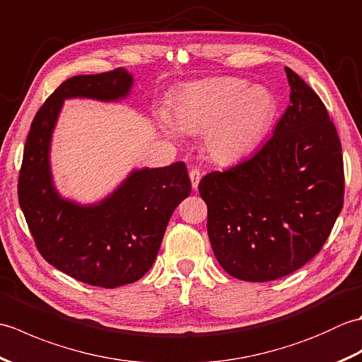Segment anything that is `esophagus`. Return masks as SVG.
I'll use <instances>...</instances> for the list:
<instances>
[{"instance_id": "34e87169", "label": "esophagus", "mask_w": 362, "mask_h": 362, "mask_svg": "<svg viewBox=\"0 0 362 362\" xmlns=\"http://www.w3.org/2000/svg\"><path fill=\"white\" fill-rule=\"evenodd\" d=\"M201 171L197 168H193L189 171V179H191V185H193V189H197L199 182H201Z\"/></svg>"}]
</instances>
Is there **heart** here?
Masks as SVG:
<instances>
[{"label": "heart", "mask_w": 362, "mask_h": 362, "mask_svg": "<svg viewBox=\"0 0 362 362\" xmlns=\"http://www.w3.org/2000/svg\"><path fill=\"white\" fill-rule=\"evenodd\" d=\"M275 99L266 88L249 87L238 78L196 82L177 99L175 126L163 118V126L175 135L204 134L205 151L221 165H232L258 148L271 126Z\"/></svg>", "instance_id": "obj_1"}]
</instances>
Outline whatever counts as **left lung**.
I'll return each mask as SVG.
<instances>
[{
    "label": "left lung",
    "instance_id": "left-lung-1",
    "mask_svg": "<svg viewBox=\"0 0 362 362\" xmlns=\"http://www.w3.org/2000/svg\"><path fill=\"white\" fill-rule=\"evenodd\" d=\"M284 71L291 105L274 135L250 158L199 183L214 257L244 281H272L305 266L344 205L336 127L316 91L291 68Z\"/></svg>",
    "mask_w": 362,
    "mask_h": 362
}]
</instances>
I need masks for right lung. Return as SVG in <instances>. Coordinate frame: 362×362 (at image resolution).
Returning a JSON list of instances; mask_svg holds the SVG:
<instances>
[{"instance_id":"right-lung-1","label":"right lung","mask_w":362,"mask_h":362,"mask_svg":"<svg viewBox=\"0 0 362 362\" xmlns=\"http://www.w3.org/2000/svg\"><path fill=\"white\" fill-rule=\"evenodd\" d=\"M132 83L124 68L66 79L38 109L23 152L18 202L38 252L59 271L91 286L117 288L140 280L157 258L175 206L191 193L183 161L136 169L95 205L66 201L54 188L49 146L65 99L118 101Z\"/></svg>"}]
</instances>
